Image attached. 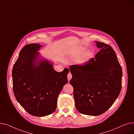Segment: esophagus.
Wrapping results in <instances>:
<instances>
[{"label":"esophagus","mask_w":134,"mask_h":134,"mask_svg":"<svg viewBox=\"0 0 134 134\" xmlns=\"http://www.w3.org/2000/svg\"><path fill=\"white\" fill-rule=\"evenodd\" d=\"M72 75L71 73H69L67 75V79H68V81H70V80H71L72 79Z\"/></svg>","instance_id":"34e87169"}]
</instances>
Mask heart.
<instances>
[{
  "instance_id": "1",
  "label": "heart",
  "mask_w": 134,
  "mask_h": 134,
  "mask_svg": "<svg viewBox=\"0 0 134 134\" xmlns=\"http://www.w3.org/2000/svg\"><path fill=\"white\" fill-rule=\"evenodd\" d=\"M84 50H85V49H84V48H81V49H80L79 50H78V51H77V52L75 53V55H76V56L79 55L82 52L84 51ZM85 61H86V58H85V57H83V58H81V59L79 60V63H80V64L82 65V64H83V63H85Z\"/></svg>"
}]
</instances>
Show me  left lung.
Returning a JSON list of instances; mask_svg holds the SVG:
<instances>
[{
	"label": "left lung",
	"instance_id": "obj_1",
	"mask_svg": "<svg viewBox=\"0 0 134 134\" xmlns=\"http://www.w3.org/2000/svg\"><path fill=\"white\" fill-rule=\"evenodd\" d=\"M100 48L95 58L83 65L69 67L75 107L81 114L98 116L115 102L122 88V69L115 52L107 44L96 41Z\"/></svg>",
	"mask_w": 134,
	"mask_h": 134
}]
</instances>
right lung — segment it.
I'll return each instance as SVG.
<instances>
[{"mask_svg":"<svg viewBox=\"0 0 134 134\" xmlns=\"http://www.w3.org/2000/svg\"><path fill=\"white\" fill-rule=\"evenodd\" d=\"M42 46L31 43L20 51L13 65V91L18 102L30 115L43 117L53 114L57 98L68 82V68L55 71L53 64L39 59Z\"/></svg>","mask_w":134,"mask_h":134,"instance_id":"right-lung-1","label":"right lung"}]
</instances>
